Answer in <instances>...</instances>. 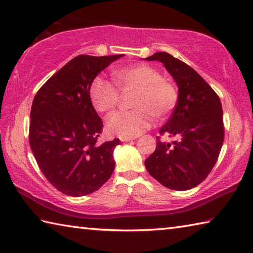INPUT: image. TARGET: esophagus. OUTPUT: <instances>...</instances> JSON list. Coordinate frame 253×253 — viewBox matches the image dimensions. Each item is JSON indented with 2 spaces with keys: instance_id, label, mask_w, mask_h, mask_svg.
Wrapping results in <instances>:
<instances>
[{
  "instance_id": "1",
  "label": "esophagus",
  "mask_w": 253,
  "mask_h": 253,
  "mask_svg": "<svg viewBox=\"0 0 253 253\" xmlns=\"http://www.w3.org/2000/svg\"><path fill=\"white\" fill-rule=\"evenodd\" d=\"M119 139H121L122 142H129V140L134 139V137H119Z\"/></svg>"
}]
</instances>
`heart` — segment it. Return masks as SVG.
Listing matches in <instances>:
<instances>
[{
	"label": "heart",
	"mask_w": 253,
	"mask_h": 253,
	"mask_svg": "<svg viewBox=\"0 0 253 253\" xmlns=\"http://www.w3.org/2000/svg\"><path fill=\"white\" fill-rule=\"evenodd\" d=\"M119 90H136L131 106L135 109L116 113L107 119L106 129L119 137H136L151 127L154 116L163 119L173 113L178 90L172 81L145 63H137L113 72ZM117 86V87H118ZM109 80L97 77L89 88V98L95 109L109 113L119 102V91Z\"/></svg>",
	"instance_id": "obj_1"
}]
</instances>
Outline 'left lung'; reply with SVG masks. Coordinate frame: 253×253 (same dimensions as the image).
<instances>
[{"label": "left lung", "instance_id": "8db88e82", "mask_svg": "<svg viewBox=\"0 0 253 253\" xmlns=\"http://www.w3.org/2000/svg\"><path fill=\"white\" fill-rule=\"evenodd\" d=\"M161 61L178 87L172 116L160 129L174 137L166 143L157 137L156 149L146 161L148 173L162 185L186 191L207 178L215 165L224 140L223 111L219 96L194 69L168 52L146 58Z\"/></svg>", "mask_w": 253, "mask_h": 253}]
</instances>
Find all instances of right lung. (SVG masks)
Segmentation results:
<instances>
[{"instance_id": "add662e5", "label": "right lung", "mask_w": 253, "mask_h": 253, "mask_svg": "<svg viewBox=\"0 0 253 253\" xmlns=\"http://www.w3.org/2000/svg\"><path fill=\"white\" fill-rule=\"evenodd\" d=\"M123 54H80L42 85L31 107L29 142L45 178L63 194L84 196L110 178L119 139L99 144L102 121L89 98L93 79Z\"/></svg>"}]
</instances>
